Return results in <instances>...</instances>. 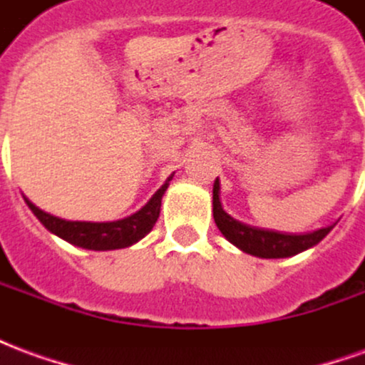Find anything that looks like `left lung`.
Wrapping results in <instances>:
<instances>
[{
  "label": "left lung",
  "instance_id": "8db88e82",
  "mask_svg": "<svg viewBox=\"0 0 365 365\" xmlns=\"http://www.w3.org/2000/svg\"><path fill=\"white\" fill-rule=\"evenodd\" d=\"M219 180H215L213 185V217L217 227L225 238L238 246L242 252L260 256V258H287L303 252L311 246L319 245L322 238L329 235L332 227L314 230L311 235H282L274 230H262L248 227L245 222H238L230 215L222 211L221 199H219Z\"/></svg>",
  "mask_w": 365,
  "mask_h": 365
}]
</instances>
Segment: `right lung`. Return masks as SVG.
<instances>
[{
  "mask_svg": "<svg viewBox=\"0 0 365 365\" xmlns=\"http://www.w3.org/2000/svg\"><path fill=\"white\" fill-rule=\"evenodd\" d=\"M170 180H172V175L138 213L113 222L64 221V219H58L54 215L41 211L27 197H25V203L46 229L54 232L56 237L64 238L70 245L88 248V250H117V248H127V246L135 245L150 232L152 227L158 221L162 195L168 190Z\"/></svg>",
  "mask_w": 365,
  "mask_h": 365,
  "instance_id": "right-lung-1",
  "label": "right lung"
}]
</instances>
